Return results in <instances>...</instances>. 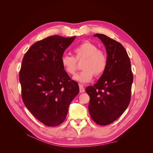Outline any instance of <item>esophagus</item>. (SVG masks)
<instances>
[{"instance_id": "esophagus-1", "label": "esophagus", "mask_w": 153, "mask_h": 153, "mask_svg": "<svg viewBox=\"0 0 153 153\" xmlns=\"http://www.w3.org/2000/svg\"><path fill=\"white\" fill-rule=\"evenodd\" d=\"M79 89H80V93H82V92H85V89H84V87L82 85H79Z\"/></svg>"}]
</instances>
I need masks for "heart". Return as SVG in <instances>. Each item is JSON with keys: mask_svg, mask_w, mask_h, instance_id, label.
Wrapping results in <instances>:
<instances>
[{"mask_svg": "<svg viewBox=\"0 0 153 153\" xmlns=\"http://www.w3.org/2000/svg\"><path fill=\"white\" fill-rule=\"evenodd\" d=\"M75 58L69 55H64L61 57L62 66L69 75L75 73L77 64L76 60L84 59L82 68L83 70L73 76L75 80L82 84L89 82L94 76L102 75L107 66V55L102 50L89 41H85L74 49Z\"/></svg>", "mask_w": 153, "mask_h": 153, "instance_id": "1", "label": "heart"}]
</instances>
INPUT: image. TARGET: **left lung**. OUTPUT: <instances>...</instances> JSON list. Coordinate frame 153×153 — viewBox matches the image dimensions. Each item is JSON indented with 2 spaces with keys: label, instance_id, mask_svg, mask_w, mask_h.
<instances>
[{
  "label": "left lung",
  "instance_id": "left-lung-1",
  "mask_svg": "<svg viewBox=\"0 0 153 153\" xmlns=\"http://www.w3.org/2000/svg\"><path fill=\"white\" fill-rule=\"evenodd\" d=\"M107 54V66L93 86L85 89L90 97L89 112L92 120L105 126L117 119L130 102L133 80L130 60L126 50L117 41L106 35L96 34Z\"/></svg>",
  "mask_w": 153,
  "mask_h": 153
}]
</instances>
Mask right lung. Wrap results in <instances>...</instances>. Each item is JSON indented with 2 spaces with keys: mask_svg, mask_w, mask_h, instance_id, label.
<instances>
[{
  "mask_svg": "<svg viewBox=\"0 0 153 153\" xmlns=\"http://www.w3.org/2000/svg\"><path fill=\"white\" fill-rule=\"evenodd\" d=\"M76 36L55 35L32 45L22 60L19 80L22 100L30 112L48 126L63 123L79 92L62 66L61 57Z\"/></svg>",
  "mask_w": 153,
  "mask_h": 153,
  "instance_id": "add662e5",
  "label": "right lung"
}]
</instances>
